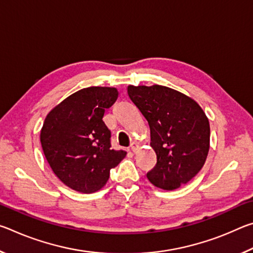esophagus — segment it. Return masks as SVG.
<instances>
[{
	"mask_svg": "<svg viewBox=\"0 0 253 253\" xmlns=\"http://www.w3.org/2000/svg\"><path fill=\"white\" fill-rule=\"evenodd\" d=\"M138 148H139V146H138V144H137V143H132V144L130 145V149H131V151L134 152V153H136L137 151H138Z\"/></svg>",
	"mask_w": 253,
	"mask_h": 253,
	"instance_id": "34e87169",
	"label": "esophagus"
}]
</instances>
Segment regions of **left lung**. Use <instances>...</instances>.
I'll return each mask as SVG.
<instances>
[{"label": "left lung", "mask_w": 253, "mask_h": 253, "mask_svg": "<svg viewBox=\"0 0 253 253\" xmlns=\"http://www.w3.org/2000/svg\"><path fill=\"white\" fill-rule=\"evenodd\" d=\"M127 92L151 129L157 163L148 181L165 191L185 185L203 168L210 149V123L202 107L165 85L129 84Z\"/></svg>", "instance_id": "obj_1"}]
</instances>
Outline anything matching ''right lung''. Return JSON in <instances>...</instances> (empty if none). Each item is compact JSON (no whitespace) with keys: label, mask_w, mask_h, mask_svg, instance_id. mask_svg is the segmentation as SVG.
Returning <instances> with one entry per match:
<instances>
[{"label":"right lung","mask_w":253,"mask_h":253,"mask_svg":"<svg viewBox=\"0 0 253 253\" xmlns=\"http://www.w3.org/2000/svg\"><path fill=\"white\" fill-rule=\"evenodd\" d=\"M117 98V88H84L46 115L40 131L42 149L53 173L72 190L85 194L99 191L110 169L126 156V152L110 148V130L102 122Z\"/></svg>","instance_id":"add662e5"}]
</instances>
